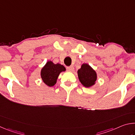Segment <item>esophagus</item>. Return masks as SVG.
I'll return each instance as SVG.
<instances>
[{"instance_id":"34e87169","label":"esophagus","mask_w":135,"mask_h":135,"mask_svg":"<svg viewBox=\"0 0 135 135\" xmlns=\"http://www.w3.org/2000/svg\"><path fill=\"white\" fill-rule=\"evenodd\" d=\"M67 70L68 71H73L74 70V67L73 66H70V67H67Z\"/></svg>"}]
</instances>
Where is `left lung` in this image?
I'll return each instance as SVG.
<instances>
[{
    "mask_svg": "<svg viewBox=\"0 0 135 135\" xmlns=\"http://www.w3.org/2000/svg\"><path fill=\"white\" fill-rule=\"evenodd\" d=\"M77 74L80 83L86 88L94 85L97 80V73L88 64H83Z\"/></svg>",
    "mask_w": 135,
    "mask_h": 135,
    "instance_id": "obj_1",
    "label": "left lung"
}]
</instances>
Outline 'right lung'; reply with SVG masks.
Returning a JSON list of instances; mask_svg holds the SVG:
<instances>
[{"mask_svg":"<svg viewBox=\"0 0 135 135\" xmlns=\"http://www.w3.org/2000/svg\"><path fill=\"white\" fill-rule=\"evenodd\" d=\"M65 71V68L60 64H55L51 61H47L41 70V78L47 86H53L56 84L59 74Z\"/></svg>","mask_w":135,"mask_h":135,"instance_id":"1","label":"right lung"}]
</instances>
